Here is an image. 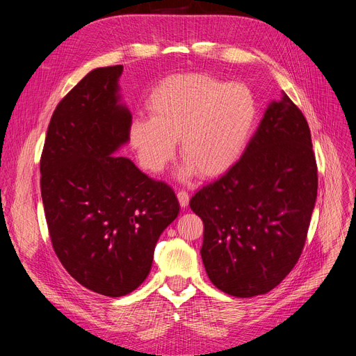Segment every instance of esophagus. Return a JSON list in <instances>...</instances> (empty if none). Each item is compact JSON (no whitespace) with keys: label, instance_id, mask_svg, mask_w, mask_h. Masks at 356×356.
Segmentation results:
<instances>
[{"label":"esophagus","instance_id":"obj_1","mask_svg":"<svg viewBox=\"0 0 356 356\" xmlns=\"http://www.w3.org/2000/svg\"><path fill=\"white\" fill-rule=\"evenodd\" d=\"M177 199H179V203H180V207H181V208H188L189 200H191V196H189V193H188V192L180 191V192L177 193Z\"/></svg>","mask_w":356,"mask_h":356}]
</instances>
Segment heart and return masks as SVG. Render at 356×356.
Instances as JSON below:
<instances>
[{"label": "heart", "instance_id": "heart-1", "mask_svg": "<svg viewBox=\"0 0 356 356\" xmlns=\"http://www.w3.org/2000/svg\"><path fill=\"white\" fill-rule=\"evenodd\" d=\"M147 117H136L128 140L140 164L161 173L179 140L181 176L215 177L228 172L251 140L257 105L242 83L207 73L176 74L159 83L145 102Z\"/></svg>", "mask_w": 356, "mask_h": 356}]
</instances>
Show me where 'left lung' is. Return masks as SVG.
<instances>
[{
  "label": "left lung",
  "mask_w": 356,
  "mask_h": 356,
  "mask_svg": "<svg viewBox=\"0 0 356 356\" xmlns=\"http://www.w3.org/2000/svg\"><path fill=\"white\" fill-rule=\"evenodd\" d=\"M316 196L310 128L283 92L241 159L191 199L203 220L200 254L213 286L252 297L282 283L302 255Z\"/></svg>",
  "instance_id": "1"
}]
</instances>
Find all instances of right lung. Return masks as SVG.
<instances>
[{
	"mask_svg": "<svg viewBox=\"0 0 356 356\" xmlns=\"http://www.w3.org/2000/svg\"><path fill=\"white\" fill-rule=\"evenodd\" d=\"M124 66L89 72L56 106L40 159L53 250L83 287L121 297L152 270L161 232L180 204L170 186L114 153L133 121L121 104Z\"/></svg>",
	"mask_w": 356,
	"mask_h": 356,
	"instance_id": "add662e5",
	"label": "right lung"
}]
</instances>
